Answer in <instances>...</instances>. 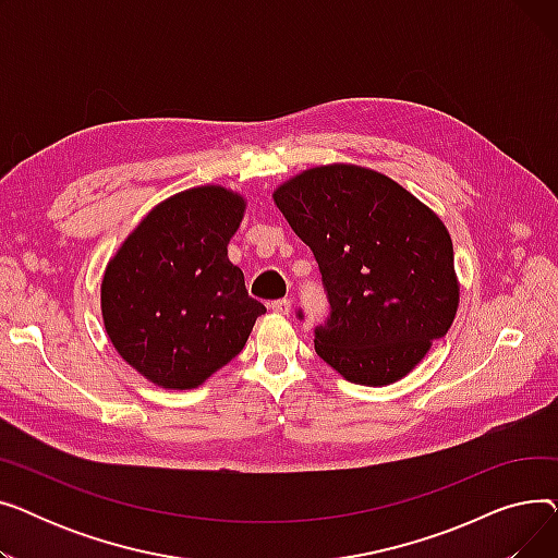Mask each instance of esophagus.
Instances as JSON below:
<instances>
[{"instance_id": "obj_1", "label": "esophagus", "mask_w": 558, "mask_h": 558, "mask_svg": "<svg viewBox=\"0 0 558 558\" xmlns=\"http://www.w3.org/2000/svg\"><path fill=\"white\" fill-rule=\"evenodd\" d=\"M269 310H274L276 314H289L291 312V301L289 299L274 301V303H269Z\"/></svg>"}]
</instances>
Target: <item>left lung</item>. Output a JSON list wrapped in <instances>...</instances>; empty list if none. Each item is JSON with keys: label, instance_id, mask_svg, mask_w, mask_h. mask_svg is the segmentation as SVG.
Listing matches in <instances>:
<instances>
[{"label": "left lung", "instance_id": "8db88e82", "mask_svg": "<svg viewBox=\"0 0 558 558\" xmlns=\"http://www.w3.org/2000/svg\"><path fill=\"white\" fill-rule=\"evenodd\" d=\"M274 201L314 253L328 291L330 318L314 330L316 355L364 387L412 373L459 307L441 217L389 175L343 162L296 173Z\"/></svg>", "mask_w": 558, "mask_h": 558}]
</instances>
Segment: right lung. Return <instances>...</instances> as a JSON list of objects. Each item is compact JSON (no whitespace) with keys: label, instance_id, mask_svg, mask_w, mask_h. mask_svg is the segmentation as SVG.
Returning a JSON list of instances; mask_svg holds the SVG:
<instances>
[{"label":"right lung","instance_id":"right-lung-1","mask_svg":"<svg viewBox=\"0 0 558 558\" xmlns=\"http://www.w3.org/2000/svg\"><path fill=\"white\" fill-rule=\"evenodd\" d=\"M246 198L201 185L158 203L110 257L101 280L104 328L149 383L187 391L242 353L267 312L248 296L228 242Z\"/></svg>","mask_w":558,"mask_h":558}]
</instances>
